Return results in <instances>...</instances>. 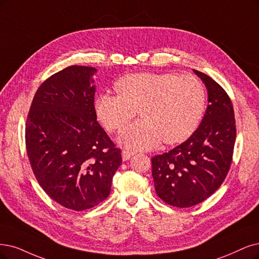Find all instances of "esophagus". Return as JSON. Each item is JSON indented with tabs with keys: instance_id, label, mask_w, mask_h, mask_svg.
I'll return each instance as SVG.
<instances>
[{
	"instance_id": "34e87169",
	"label": "esophagus",
	"mask_w": 259,
	"mask_h": 259,
	"mask_svg": "<svg viewBox=\"0 0 259 259\" xmlns=\"http://www.w3.org/2000/svg\"><path fill=\"white\" fill-rule=\"evenodd\" d=\"M133 155H135V152L129 151V150H122V151H121L122 161H127V160H129Z\"/></svg>"
}]
</instances>
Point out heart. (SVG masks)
<instances>
[{
  "label": "heart",
  "instance_id": "b5f03b06",
  "mask_svg": "<svg viewBox=\"0 0 259 259\" xmlns=\"http://www.w3.org/2000/svg\"><path fill=\"white\" fill-rule=\"evenodd\" d=\"M118 95L100 94L95 100L98 119L109 131L121 129L139 114L142 118L118 136L122 146L149 150L186 141L197 129L206 109V91L194 75L141 72L123 75Z\"/></svg>",
  "mask_w": 259,
  "mask_h": 259
}]
</instances>
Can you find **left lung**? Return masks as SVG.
<instances>
[{"label":"left lung","instance_id":"8db88e82","mask_svg":"<svg viewBox=\"0 0 259 259\" xmlns=\"http://www.w3.org/2000/svg\"><path fill=\"white\" fill-rule=\"evenodd\" d=\"M193 71L207 89L204 117L183 144L151 159L158 196L179 208L204 202L222 185L231 167L236 140L234 109L228 95L210 76Z\"/></svg>","mask_w":259,"mask_h":259}]
</instances>
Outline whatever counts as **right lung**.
Here are the masks:
<instances>
[{
	"mask_svg": "<svg viewBox=\"0 0 259 259\" xmlns=\"http://www.w3.org/2000/svg\"><path fill=\"white\" fill-rule=\"evenodd\" d=\"M97 69L70 66L37 90L25 124L28 160L38 184L56 203L82 211L110 194L121 164L116 148L97 121Z\"/></svg>",
	"mask_w": 259,
	"mask_h": 259,
	"instance_id": "1",
	"label": "right lung"
}]
</instances>
